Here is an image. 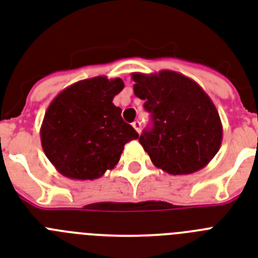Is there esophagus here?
I'll return each instance as SVG.
<instances>
[{"mask_svg": "<svg viewBox=\"0 0 258 258\" xmlns=\"http://www.w3.org/2000/svg\"><path fill=\"white\" fill-rule=\"evenodd\" d=\"M133 127L135 128V131L138 134H140V128H142V123L139 122V120H135V122L133 123Z\"/></svg>", "mask_w": 258, "mask_h": 258, "instance_id": "esophagus-1", "label": "esophagus"}]
</instances>
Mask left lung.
I'll return each instance as SVG.
<instances>
[{
    "instance_id": "left-lung-1",
    "label": "left lung",
    "mask_w": 258,
    "mask_h": 258,
    "mask_svg": "<svg viewBox=\"0 0 258 258\" xmlns=\"http://www.w3.org/2000/svg\"><path fill=\"white\" fill-rule=\"evenodd\" d=\"M134 93L144 100L152 127L139 143L151 162L171 175H189L204 168L219 152L223 124L207 93L176 71L134 73Z\"/></svg>"
}]
</instances>
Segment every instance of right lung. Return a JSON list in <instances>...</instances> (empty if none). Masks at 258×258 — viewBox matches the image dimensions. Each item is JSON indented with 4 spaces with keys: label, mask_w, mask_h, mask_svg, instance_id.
Wrapping results in <instances>:
<instances>
[{
    "label": "right lung",
    "mask_w": 258,
    "mask_h": 258,
    "mask_svg": "<svg viewBox=\"0 0 258 258\" xmlns=\"http://www.w3.org/2000/svg\"><path fill=\"white\" fill-rule=\"evenodd\" d=\"M120 78L83 79L53 99L41 125L43 152L55 169L74 180H94L118 164L124 144L139 135L112 99Z\"/></svg>",
    "instance_id": "obj_1"
}]
</instances>
